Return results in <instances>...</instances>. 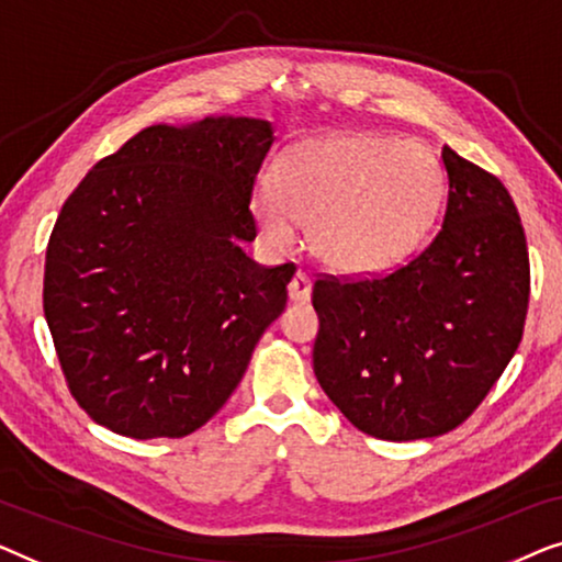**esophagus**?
Masks as SVG:
<instances>
[{
  "label": "esophagus",
  "mask_w": 562,
  "mask_h": 562,
  "mask_svg": "<svg viewBox=\"0 0 562 562\" xmlns=\"http://www.w3.org/2000/svg\"><path fill=\"white\" fill-rule=\"evenodd\" d=\"M311 290H313V282L307 278V272L297 270L295 278H292L288 284L290 300H295V303H307V300H311Z\"/></svg>",
  "instance_id": "esophagus-1"
}]
</instances>
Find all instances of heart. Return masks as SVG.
<instances>
[{"label":"heart","instance_id":"obj_1","mask_svg":"<svg viewBox=\"0 0 562 562\" xmlns=\"http://www.w3.org/2000/svg\"><path fill=\"white\" fill-rule=\"evenodd\" d=\"M442 195V165L420 142L336 134L292 147L278 162V180L255 188L251 211L274 247L295 241L297 218H305L321 262L374 274L420 249Z\"/></svg>","mask_w":562,"mask_h":562}]
</instances>
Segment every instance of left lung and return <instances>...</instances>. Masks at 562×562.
<instances>
[{
  "mask_svg": "<svg viewBox=\"0 0 562 562\" xmlns=\"http://www.w3.org/2000/svg\"><path fill=\"white\" fill-rule=\"evenodd\" d=\"M442 228L407 265L313 284V371L353 428L436 438L469 420L515 357L529 303L525 228L492 172L442 147Z\"/></svg>",
  "mask_w": 562,
  "mask_h": 562,
  "instance_id": "8db88e82",
  "label": "left lung"
}]
</instances>
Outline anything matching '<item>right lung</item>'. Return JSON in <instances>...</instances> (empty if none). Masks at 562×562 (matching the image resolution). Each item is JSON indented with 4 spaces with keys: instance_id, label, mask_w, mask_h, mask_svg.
I'll return each instance as SVG.
<instances>
[{
    "instance_id": "obj_1",
    "label": "right lung",
    "mask_w": 562,
    "mask_h": 562,
    "mask_svg": "<svg viewBox=\"0 0 562 562\" xmlns=\"http://www.w3.org/2000/svg\"><path fill=\"white\" fill-rule=\"evenodd\" d=\"M272 124H155L89 170L45 251L43 311L74 400L134 438H183L232 397L288 303L249 211Z\"/></svg>"
}]
</instances>
